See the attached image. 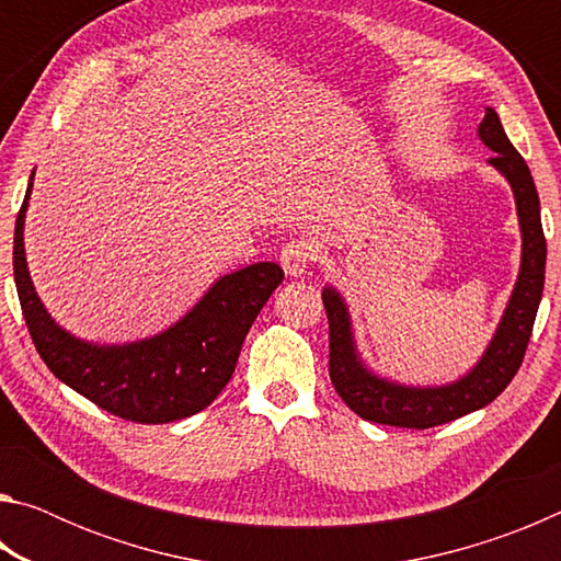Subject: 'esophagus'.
Here are the masks:
<instances>
[{
	"instance_id": "34e87169",
	"label": "esophagus",
	"mask_w": 561,
	"mask_h": 561,
	"mask_svg": "<svg viewBox=\"0 0 561 561\" xmlns=\"http://www.w3.org/2000/svg\"><path fill=\"white\" fill-rule=\"evenodd\" d=\"M279 262L289 277H301V274L311 267V262H314V252H311V247L307 242L297 240L284 247Z\"/></svg>"
}]
</instances>
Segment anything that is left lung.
<instances>
[{
  "label": "left lung",
  "instance_id": "left-lung-1",
  "mask_svg": "<svg viewBox=\"0 0 561 561\" xmlns=\"http://www.w3.org/2000/svg\"><path fill=\"white\" fill-rule=\"evenodd\" d=\"M478 136L495 153L490 158V165L505 175L512 193H515L519 217L522 262L507 309L485 354L458 381L428 388L401 386L368 371L356 351L346 301L341 299L334 287H324L321 299H324L329 317L331 383H334L341 401L364 421L415 431L450 423L455 417L480 411V408L495 401L515 378L522 358H525L545 289L547 240L542 232V217H539V195L525 158L510 144L495 108H485Z\"/></svg>",
  "mask_w": 561,
  "mask_h": 561
}]
</instances>
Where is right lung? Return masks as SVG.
Segmentation results:
<instances>
[{
	"instance_id": "obj_1",
	"label": "right lung",
	"mask_w": 561,
	"mask_h": 561,
	"mask_svg": "<svg viewBox=\"0 0 561 561\" xmlns=\"http://www.w3.org/2000/svg\"><path fill=\"white\" fill-rule=\"evenodd\" d=\"M32 180L14 225V282L26 329L49 371L123 421L158 425L201 413L232 378L247 331L284 279L279 264L257 262L225 274L183 319L150 339L121 346L81 341L44 309L26 267Z\"/></svg>"
}]
</instances>
